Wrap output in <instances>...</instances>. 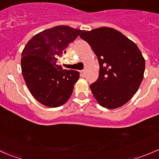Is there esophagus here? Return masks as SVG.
Returning a JSON list of instances; mask_svg holds the SVG:
<instances>
[{
	"label": "esophagus",
	"instance_id": "34e87169",
	"mask_svg": "<svg viewBox=\"0 0 159 159\" xmlns=\"http://www.w3.org/2000/svg\"><path fill=\"white\" fill-rule=\"evenodd\" d=\"M80 75H81V77H84V75H85V70H81V71H80Z\"/></svg>",
	"mask_w": 159,
	"mask_h": 159
}]
</instances>
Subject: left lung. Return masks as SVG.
I'll use <instances>...</instances> for the list:
<instances>
[{"instance_id": "obj_1", "label": "left lung", "mask_w": 159, "mask_h": 159, "mask_svg": "<svg viewBox=\"0 0 159 159\" xmlns=\"http://www.w3.org/2000/svg\"><path fill=\"white\" fill-rule=\"evenodd\" d=\"M98 57L99 76L90 89L99 105L108 109L127 103L139 89L145 61L138 46L118 30L107 27L82 30Z\"/></svg>"}]
</instances>
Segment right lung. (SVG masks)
I'll return each mask as SVG.
<instances>
[{"label": "right lung", "instance_id": "1", "mask_svg": "<svg viewBox=\"0 0 159 159\" xmlns=\"http://www.w3.org/2000/svg\"><path fill=\"white\" fill-rule=\"evenodd\" d=\"M81 32L65 25L54 27L34 35L22 51L25 83L34 98L42 105L56 108L64 105L71 95L79 72L63 70L57 61Z\"/></svg>", "mask_w": 159, "mask_h": 159}]
</instances>
